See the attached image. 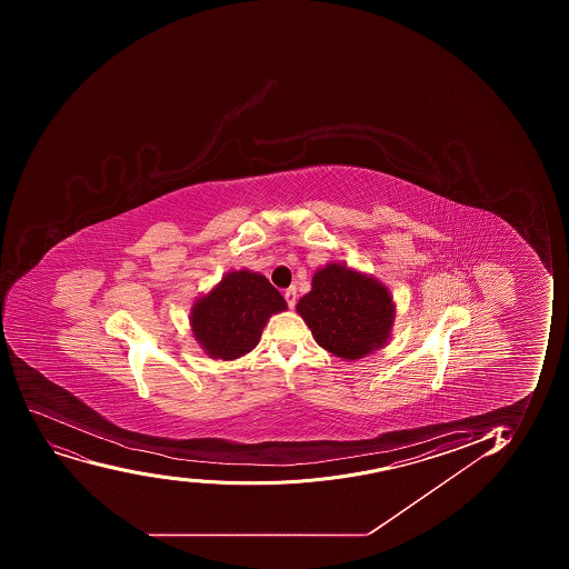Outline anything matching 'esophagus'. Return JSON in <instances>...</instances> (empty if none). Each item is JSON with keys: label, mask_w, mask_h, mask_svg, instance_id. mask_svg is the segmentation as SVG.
I'll return each mask as SVG.
<instances>
[{"label": "esophagus", "mask_w": 569, "mask_h": 569, "mask_svg": "<svg viewBox=\"0 0 569 569\" xmlns=\"http://www.w3.org/2000/svg\"><path fill=\"white\" fill-rule=\"evenodd\" d=\"M286 302L293 310L295 305H297V288L286 289Z\"/></svg>", "instance_id": "34e87169"}]
</instances>
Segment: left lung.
<instances>
[{"label": "left lung", "instance_id": "8db88e82", "mask_svg": "<svg viewBox=\"0 0 569 569\" xmlns=\"http://www.w3.org/2000/svg\"><path fill=\"white\" fill-rule=\"evenodd\" d=\"M317 345L341 360L356 361L391 339L395 302L372 274L330 261L311 278V291L297 305Z\"/></svg>", "mask_w": 569, "mask_h": 569}]
</instances>
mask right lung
Instances as JSON below:
<instances>
[{"instance_id":"1","label":"right lung","mask_w":569,"mask_h":569,"mask_svg":"<svg viewBox=\"0 0 569 569\" xmlns=\"http://www.w3.org/2000/svg\"><path fill=\"white\" fill-rule=\"evenodd\" d=\"M286 310L288 302L263 274L230 270L192 302L189 322L209 358L233 361L256 349L270 317Z\"/></svg>"}]
</instances>
